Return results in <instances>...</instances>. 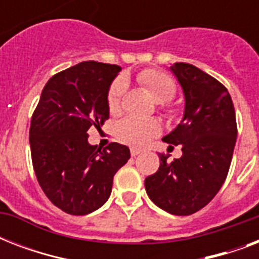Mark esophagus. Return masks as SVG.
<instances>
[{"mask_svg": "<svg viewBox=\"0 0 259 259\" xmlns=\"http://www.w3.org/2000/svg\"><path fill=\"white\" fill-rule=\"evenodd\" d=\"M140 153H141V150L140 149H136V148H132V149H130V154H132V157H136V156H138Z\"/></svg>", "mask_w": 259, "mask_h": 259, "instance_id": "34e87169", "label": "esophagus"}]
</instances>
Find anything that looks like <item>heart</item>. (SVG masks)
<instances>
[{
    "label": "heart",
    "mask_w": 259,
    "mask_h": 259,
    "mask_svg": "<svg viewBox=\"0 0 259 259\" xmlns=\"http://www.w3.org/2000/svg\"><path fill=\"white\" fill-rule=\"evenodd\" d=\"M136 80L150 94L158 103L170 101L176 94V82L172 76L161 70L146 68L136 75ZM126 83L122 78L115 79L107 93V107L110 113L121 109V101L125 93ZM160 133V123L152 118L126 117L115 125V136L121 142L132 146H145Z\"/></svg>",
    "instance_id": "heart-1"
}]
</instances>
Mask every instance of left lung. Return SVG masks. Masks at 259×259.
I'll return each instance as SVG.
<instances>
[{
  "instance_id": "8db88e82",
  "label": "left lung",
  "mask_w": 259,
  "mask_h": 259,
  "mask_svg": "<svg viewBox=\"0 0 259 259\" xmlns=\"http://www.w3.org/2000/svg\"><path fill=\"white\" fill-rule=\"evenodd\" d=\"M185 97L183 121L162 141L181 146L183 156L145 179L148 196L172 215H191L208 204L225 183L237 141L235 110L219 80L188 63L170 67Z\"/></svg>"
}]
</instances>
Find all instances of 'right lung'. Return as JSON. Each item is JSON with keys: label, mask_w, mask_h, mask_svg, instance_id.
I'll return each mask as SVG.
<instances>
[{"label": "right lung", "mask_w": 259, "mask_h": 259, "mask_svg": "<svg viewBox=\"0 0 259 259\" xmlns=\"http://www.w3.org/2000/svg\"><path fill=\"white\" fill-rule=\"evenodd\" d=\"M121 67L82 62L47 82L30 119L32 164L46 196L71 215L105 204L113 177L130 158L127 146L90 145V127L109 119L107 93Z\"/></svg>", "instance_id": "add662e5"}]
</instances>
